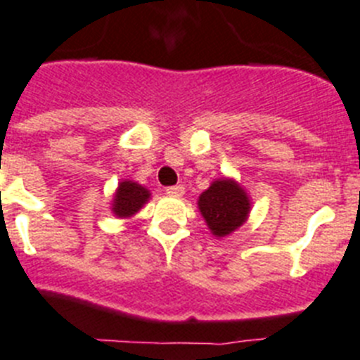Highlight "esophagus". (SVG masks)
<instances>
[{
  "label": "esophagus",
  "instance_id": "obj_1",
  "mask_svg": "<svg viewBox=\"0 0 360 360\" xmlns=\"http://www.w3.org/2000/svg\"><path fill=\"white\" fill-rule=\"evenodd\" d=\"M167 195L170 197H183L184 195V186L183 184H176V186L167 188Z\"/></svg>",
  "mask_w": 360,
  "mask_h": 360
}]
</instances>
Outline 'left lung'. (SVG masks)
I'll list each match as a JSON object with an SVG mask.
<instances>
[{
	"instance_id": "obj_1",
	"label": "left lung",
	"mask_w": 360,
	"mask_h": 360,
	"mask_svg": "<svg viewBox=\"0 0 360 360\" xmlns=\"http://www.w3.org/2000/svg\"><path fill=\"white\" fill-rule=\"evenodd\" d=\"M200 215L215 236H228L240 228L251 212V200L244 188L233 179H217L199 195Z\"/></svg>"
}]
</instances>
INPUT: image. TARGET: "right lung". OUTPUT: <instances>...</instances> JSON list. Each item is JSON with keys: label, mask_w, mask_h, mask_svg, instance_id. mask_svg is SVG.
I'll return each mask as SVG.
<instances>
[{"label": "right lung", "mask_w": 360, "mask_h": 360, "mask_svg": "<svg viewBox=\"0 0 360 360\" xmlns=\"http://www.w3.org/2000/svg\"><path fill=\"white\" fill-rule=\"evenodd\" d=\"M150 199V192L134 181H122L112 199V213L118 219H127L143 208V204Z\"/></svg>", "instance_id": "obj_1"}]
</instances>
